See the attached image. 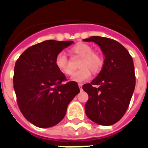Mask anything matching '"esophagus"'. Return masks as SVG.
Wrapping results in <instances>:
<instances>
[{"instance_id":"obj_1","label":"esophagus","mask_w":148,"mask_h":148,"mask_svg":"<svg viewBox=\"0 0 148 148\" xmlns=\"http://www.w3.org/2000/svg\"><path fill=\"white\" fill-rule=\"evenodd\" d=\"M78 86H79V89H80V90H82V84L79 83L78 84Z\"/></svg>"}]
</instances>
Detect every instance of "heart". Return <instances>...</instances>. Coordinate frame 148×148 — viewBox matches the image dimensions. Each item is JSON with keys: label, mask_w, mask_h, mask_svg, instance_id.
<instances>
[{"label": "heart", "mask_w": 148, "mask_h": 148, "mask_svg": "<svg viewBox=\"0 0 148 148\" xmlns=\"http://www.w3.org/2000/svg\"><path fill=\"white\" fill-rule=\"evenodd\" d=\"M92 47L85 42H77L72 47L71 51L75 55L81 56L79 62V69L72 74L71 79L76 82H84L91 77V71L98 73L103 66V59L98 54L92 51ZM55 65L59 72L66 75L72 73L69 61L64 52H59L56 55Z\"/></svg>", "instance_id": "b5f03b06"}]
</instances>
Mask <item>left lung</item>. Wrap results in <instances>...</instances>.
Here are the masks:
<instances>
[{
    "label": "left lung",
    "instance_id": "1",
    "mask_svg": "<svg viewBox=\"0 0 148 148\" xmlns=\"http://www.w3.org/2000/svg\"><path fill=\"white\" fill-rule=\"evenodd\" d=\"M83 41L97 43L105 56L99 74L82 86L89 95L86 114L100 125L114 124L127 111L135 90L133 60L127 49L114 39L91 36Z\"/></svg>",
    "mask_w": 148,
    "mask_h": 148
}]
</instances>
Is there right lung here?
Wrapping results in <instances>:
<instances>
[{
	"instance_id": "1",
	"label": "right lung",
	"mask_w": 148,
	"mask_h": 148,
	"mask_svg": "<svg viewBox=\"0 0 148 148\" xmlns=\"http://www.w3.org/2000/svg\"><path fill=\"white\" fill-rule=\"evenodd\" d=\"M73 41L46 40L25 50L16 62L13 86L19 108L27 121L50 127L64 118L67 106L80 92L55 65L56 55Z\"/></svg>"
}]
</instances>
